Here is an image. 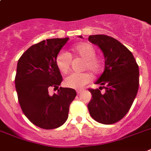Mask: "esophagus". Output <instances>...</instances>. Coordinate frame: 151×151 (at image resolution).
Returning a JSON list of instances; mask_svg holds the SVG:
<instances>
[{
    "mask_svg": "<svg viewBox=\"0 0 151 151\" xmlns=\"http://www.w3.org/2000/svg\"><path fill=\"white\" fill-rule=\"evenodd\" d=\"M80 92H81V90H78V94H79Z\"/></svg>",
    "mask_w": 151,
    "mask_h": 151,
    "instance_id": "34e87169",
    "label": "esophagus"
}]
</instances>
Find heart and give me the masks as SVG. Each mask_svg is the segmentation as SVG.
<instances>
[{"mask_svg": "<svg viewBox=\"0 0 151 151\" xmlns=\"http://www.w3.org/2000/svg\"><path fill=\"white\" fill-rule=\"evenodd\" d=\"M73 51H77L78 54L85 60L83 68L88 69L94 73H99L101 70L99 61L97 60L95 54V49L88 43H81L72 49ZM70 56L67 53L61 52L56 58V63L63 73H67L69 70ZM91 80V76L88 73H73L66 79L67 85L73 88H79L88 83Z\"/></svg>", "mask_w": 151, "mask_h": 151, "instance_id": "1", "label": "heart"}]
</instances>
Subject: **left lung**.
I'll return each mask as SVG.
<instances>
[{"label":"left lung","instance_id":"left-lung-1","mask_svg":"<svg viewBox=\"0 0 151 151\" xmlns=\"http://www.w3.org/2000/svg\"><path fill=\"white\" fill-rule=\"evenodd\" d=\"M82 38V36H79ZM88 40L99 46L105 56V70L95 84L105 85V92L90 89L92 99L89 113L103 124L118 122L128 112L139 87L138 65L132 52L118 40L105 35H90Z\"/></svg>","mask_w":151,"mask_h":151}]
</instances>
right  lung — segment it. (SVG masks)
<instances>
[{
	"instance_id": "obj_1",
	"label": "right lung",
	"mask_w": 151,
	"mask_h": 151,
	"mask_svg": "<svg viewBox=\"0 0 151 151\" xmlns=\"http://www.w3.org/2000/svg\"><path fill=\"white\" fill-rule=\"evenodd\" d=\"M68 38L43 40L29 48L18 61L15 88L27 118L40 128L60 127L68 118L70 104L76 96L72 88H60L49 95L48 88L62 82L56 57Z\"/></svg>"
}]
</instances>
